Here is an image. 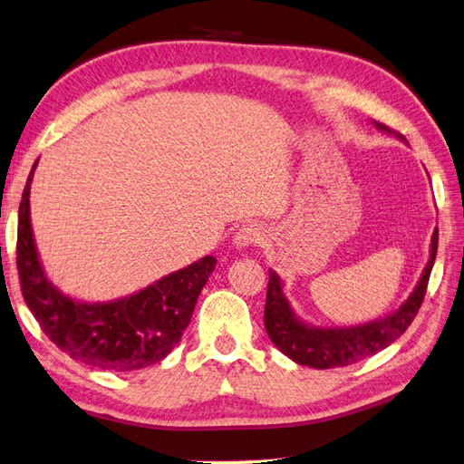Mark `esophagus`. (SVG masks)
Instances as JSON below:
<instances>
[{
    "label": "esophagus",
    "mask_w": 464,
    "mask_h": 464,
    "mask_svg": "<svg viewBox=\"0 0 464 464\" xmlns=\"http://www.w3.org/2000/svg\"><path fill=\"white\" fill-rule=\"evenodd\" d=\"M265 241V233L256 225H243L239 231L235 233V246L237 249H249L253 245H261Z\"/></svg>",
    "instance_id": "34e87169"
}]
</instances>
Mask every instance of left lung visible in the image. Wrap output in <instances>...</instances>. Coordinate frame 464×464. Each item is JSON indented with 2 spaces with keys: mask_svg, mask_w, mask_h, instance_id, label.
I'll return each mask as SVG.
<instances>
[{
  "mask_svg": "<svg viewBox=\"0 0 464 464\" xmlns=\"http://www.w3.org/2000/svg\"><path fill=\"white\" fill-rule=\"evenodd\" d=\"M373 124L375 128H380V130L387 134L400 136L380 122ZM400 140L405 142L403 136H400ZM437 243L439 227H435L433 237H430L429 261L423 268L421 276H419V283L415 285L413 293L407 296V300H403V304L390 312V314H385L383 318L365 322V324L358 326L322 328L300 320L293 304H290L288 298L285 296L283 278L275 271H268V288L265 304V328L268 338H271L275 346L285 355H288L293 362L316 370L350 365L382 352L383 348H387L390 343L400 338L417 316L419 306H421L427 293L430 271H433Z\"/></svg>",
  "mask_w": 464,
  "mask_h": 464,
  "instance_id": "8db88e82",
  "label": "left lung"
}]
</instances>
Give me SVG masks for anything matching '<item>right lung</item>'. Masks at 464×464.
<instances>
[{"label":"right lung","instance_id":"obj_1","mask_svg":"<svg viewBox=\"0 0 464 464\" xmlns=\"http://www.w3.org/2000/svg\"><path fill=\"white\" fill-rule=\"evenodd\" d=\"M37 164L19 203L17 271L21 293L39 326L59 350L92 368L132 372L161 362L181 340L218 258L208 255L138 293L106 303L61 293L41 265L31 229L29 193Z\"/></svg>","mask_w":464,"mask_h":464}]
</instances>
